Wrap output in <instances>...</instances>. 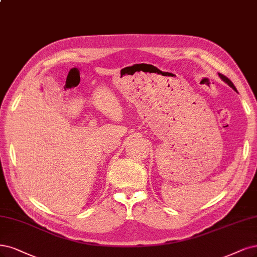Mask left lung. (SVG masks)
Listing matches in <instances>:
<instances>
[{
  "mask_svg": "<svg viewBox=\"0 0 257 257\" xmlns=\"http://www.w3.org/2000/svg\"><path fill=\"white\" fill-rule=\"evenodd\" d=\"M219 74V76L221 77V79H222V81H224L229 87H232L233 88V89L235 90V91H237V89H236V88H235V86H234V84L231 82V81H229V79L225 76V75H223V74H221V73H218Z\"/></svg>",
  "mask_w": 257,
  "mask_h": 257,
  "instance_id": "obj_1",
  "label": "left lung"
}]
</instances>
